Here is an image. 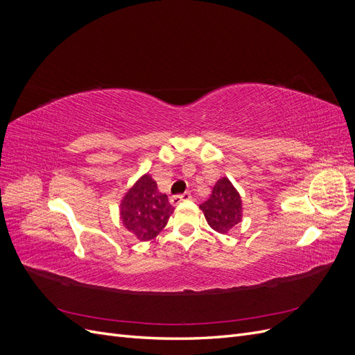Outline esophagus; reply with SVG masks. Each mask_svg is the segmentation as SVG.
Returning a JSON list of instances; mask_svg holds the SVG:
<instances>
[{"instance_id":"1","label":"esophagus","mask_w":355,"mask_h":355,"mask_svg":"<svg viewBox=\"0 0 355 355\" xmlns=\"http://www.w3.org/2000/svg\"><path fill=\"white\" fill-rule=\"evenodd\" d=\"M191 198V194L189 192H185V194H179V196H173L170 198V202L173 204V206H176V204H179V202H182V201H185V200H189Z\"/></svg>"}]
</instances>
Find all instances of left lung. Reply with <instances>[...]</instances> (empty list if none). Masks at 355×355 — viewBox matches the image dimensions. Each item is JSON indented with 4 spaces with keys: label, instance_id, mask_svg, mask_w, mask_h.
I'll list each match as a JSON object with an SVG mask.
<instances>
[{
    "label": "left lung",
    "instance_id": "8db88e82",
    "mask_svg": "<svg viewBox=\"0 0 355 355\" xmlns=\"http://www.w3.org/2000/svg\"><path fill=\"white\" fill-rule=\"evenodd\" d=\"M200 209L210 227L220 234H227L243 216L240 194L227 178L214 184L210 197L200 204Z\"/></svg>",
    "mask_w": 355,
    "mask_h": 355
}]
</instances>
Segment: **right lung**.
<instances>
[{"instance_id": "add662e5", "label": "right lung", "mask_w": 355, "mask_h": 355, "mask_svg": "<svg viewBox=\"0 0 355 355\" xmlns=\"http://www.w3.org/2000/svg\"><path fill=\"white\" fill-rule=\"evenodd\" d=\"M173 210L167 196L157 189L155 180L145 175L123 198L121 220L139 240L148 241L166 227Z\"/></svg>"}]
</instances>
